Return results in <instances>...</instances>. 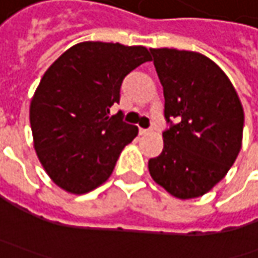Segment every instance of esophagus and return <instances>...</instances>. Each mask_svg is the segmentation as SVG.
<instances>
[{"label":"esophagus","instance_id":"esophagus-1","mask_svg":"<svg viewBox=\"0 0 258 258\" xmlns=\"http://www.w3.org/2000/svg\"><path fill=\"white\" fill-rule=\"evenodd\" d=\"M149 132H151L149 129H144V127H139V134H141V135H148Z\"/></svg>","mask_w":258,"mask_h":258}]
</instances>
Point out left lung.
<instances>
[{"mask_svg": "<svg viewBox=\"0 0 258 258\" xmlns=\"http://www.w3.org/2000/svg\"><path fill=\"white\" fill-rule=\"evenodd\" d=\"M164 87V149L149 172L168 192L189 200L207 194L241 149L244 112L230 79L208 57L149 48Z\"/></svg>", "mask_w": 258, "mask_h": 258, "instance_id": "left-lung-1", "label": "left lung"}]
</instances>
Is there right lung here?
<instances>
[{
  "mask_svg": "<svg viewBox=\"0 0 258 258\" xmlns=\"http://www.w3.org/2000/svg\"><path fill=\"white\" fill-rule=\"evenodd\" d=\"M145 61L142 45L85 41L70 47L45 72L30 106L37 156L55 185L86 194L112 175L138 127L110 116L123 79Z\"/></svg>",
  "mask_w": 258,
  "mask_h": 258,
  "instance_id": "1",
  "label": "right lung"
}]
</instances>
